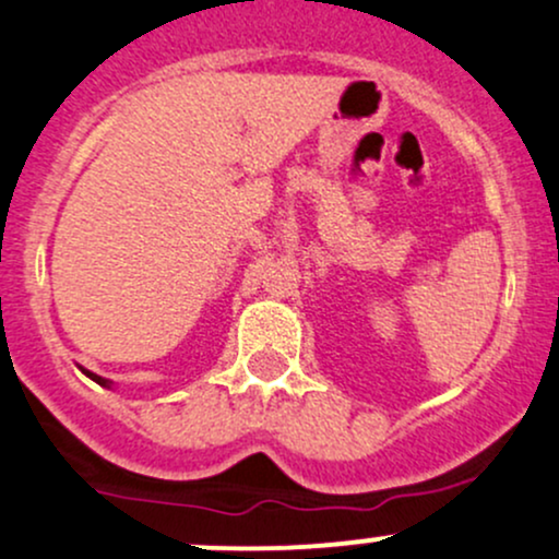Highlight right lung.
<instances>
[{
	"mask_svg": "<svg viewBox=\"0 0 559 559\" xmlns=\"http://www.w3.org/2000/svg\"><path fill=\"white\" fill-rule=\"evenodd\" d=\"M79 369H82V366H79ZM82 373H87V377L92 379V382H97V384H100V388H108V390H110V382H108V379L97 377V373H92V371H87V369H82Z\"/></svg>",
	"mask_w": 559,
	"mask_h": 559,
	"instance_id": "right-lung-1",
	"label": "right lung"
}]
</instances>
